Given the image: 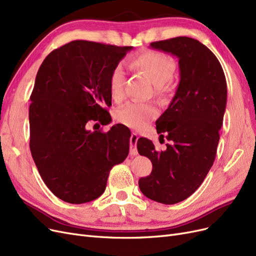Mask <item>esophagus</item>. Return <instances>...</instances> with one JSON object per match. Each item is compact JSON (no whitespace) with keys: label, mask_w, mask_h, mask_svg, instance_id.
<instances>
[{"label":"esophagus","mask_w":256,"mask_h":256,"mask_svg":"<svg viewBox=\"0 0 256 256\" xmlns=\"http://www.w3.org/2000/svg\"><path fill=\"white\" fill-rule=\"evenodd\" d=\"M138 140V135L136 133H132L130 135V156H136L138 154V151L136 149V144Z\"/></svg>","instance_id":"obj_1"}]
</instances>
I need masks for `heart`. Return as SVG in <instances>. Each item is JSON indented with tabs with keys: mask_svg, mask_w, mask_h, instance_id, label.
I'll list each match as a JSON object with an SVG mask.
<instances>
[{
	"mask_svg": "<svg viewBox=\"0 0 256 256\" xmlns=\"http://www.w3.org/2000/svg\"><path fill=\"white\" fill-rule=\"evenodd\" d=\"M130 67L149 78L156 87V92L162 94L169 87L176 72V62L171 57L160 51L149 50L136 55L130 62ZM126 74L121 66H117L110 76V92L112 100L121 101L124 96ZM156 114L158 108L151 103L132 102L116 112V119L122 124L140 128L148 124Z\"/></svg>",
	"mask_w": 256,
	"mask_h": 256,
	"instance_id": "heart-1",
	"label": "heart"
}]
</instances>
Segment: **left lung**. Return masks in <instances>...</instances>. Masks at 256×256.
I'll list each match as a JSON object with an SVG mask.
<instances>
[{
	"label": "left lung",
	"mask_w": 256,
	"mask_h": 256,
	"mask_svg": "<svg viewBox=\"0 0 256 256\" xmlns=\"http://www.w3.org/2000/svg\"><path fill=\"white\" fill-rule=\"evenodd\" d=\"M150 46L178 57L180 80L169 107L155 122L160 142L164 137L169 142L166 149L158 151L151 140L138 139L139 154L153 166L138 185L149 199L176 204L199 188L215 160L226 80L215 54L194 38L155 41Z\"/></svg>",
	"instance_id": "8db88e82"
}]
</instances>
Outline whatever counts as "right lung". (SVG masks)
<instances>
[{
  "mask_svg": "<svg viewBox=\"0 0 256 256\" xmlns=\"http://www.w3.org/2000/svg\"><path fill=\"white\" fill-rule=\"evenodd\" d=\"M133 46L73 40L41 64L30 105V149L41 178L60 200L82 204L100 196L114 164L128 158L130 132L104 133L89 122L112 121L110 76Z\"/></svg>",
  "mask_w": 256,
  "mask_h": 256,
  "instance_id": "right-lung-1",
  "label": "right lung"
}]
</instances>
